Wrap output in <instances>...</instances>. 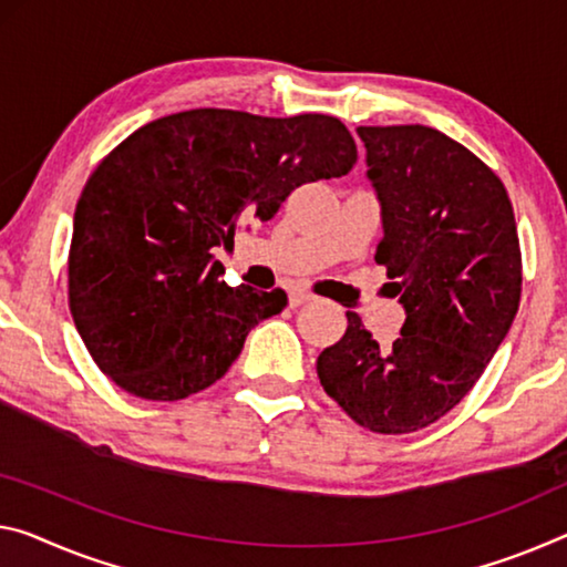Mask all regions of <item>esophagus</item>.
<instances>
[{"mask_svg": "<svg viewBox=\"0 0 567 567\" xmlns=\"http://www.w3.org/2000/svg\"><path fill=\"white\" fill-rule=\"evenodd\" d=\"M317 299V296H313L311 291H307V289H293L291 293H289V303L291 307H303V303H309V301H313Z\"/></svg>", "mask_w": 567, "mask_h": 567, "instance_id": "esophagus-1", "label": "esophagus"}]
</instances>
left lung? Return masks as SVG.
<instances>
[{"label":"left lung","instance_id":"8db88e82","mask_svg":"<svg viewBox=\"0 0 567 567\" xmlns=\"http://www.w3.org/2000/svg\"><path fill=\"white\" fill-rule=\"evenodd\" d=\"M382 205L374 260L388 268L405 324L382 352L357 313L317 360L324 393L372 433L439 421L476 385L522 296L515 210L502 179L439 128L360 126Z\"/></svg>","mask_w":567,"mask_h":567}]
</instances>
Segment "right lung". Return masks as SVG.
<instances>
[{
  "instance_id": "right-lung-1",
  "label": "right lung",
  "mask_w": 567,
  "mask_h": 567,
  "mask_svg": "<svg viewBox=\"0 0 567 567\" xmlns=\"http://www.w3.org/2000/svg\"><path fill=\"white\" fill-rule=\"evenodd\" d=\"M354 162L352 134L324 113L193 109L126 136L85 182L68 254V307L99 370L144 400L220 380L289 299L220 281L213 248Z\"/></svg>"
}]
</instances>
